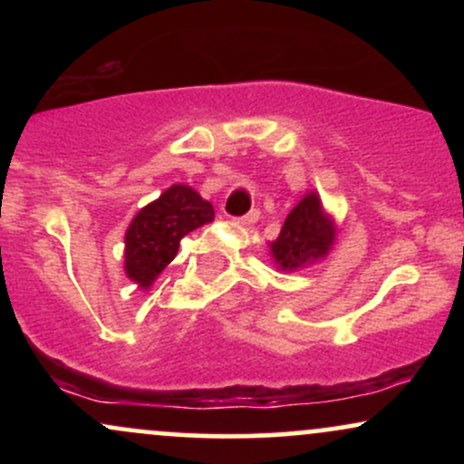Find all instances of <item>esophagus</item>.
Returning <instances> with one entry per match:
<instances>
[{
  "instance_id": "1",
  "label": "esophagus",
  "mask_w": 464,
  "mask_h": 464,
  "mask_svg": "<svg viewBox=\"0 0 464 464\" xmlns=\"http://www.w3.org/2000/svg\"><path fill=\"white\" fill-rule=\"evenodd\" d=\"M257 218H259V211H257V209H253V211H250V214L242 216V218H231V220L236 222V225H244V227H248V225H253V222L257 220Z\"/></svg>"
}]
</instances>
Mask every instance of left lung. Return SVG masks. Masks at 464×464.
<instances>
[{
    "label": "left lung",
    "mask_w": 464,
    "mask_h": 464,
    "mask_svg": "<svg viewBox=\"0 0 464 464\" xmlns=\"http://www.w3.org/2000/svg\"><path fill=\"white\" fill-rule=\"evenodd\" d=\"M334 216L324 209L321 196L307 191L285 218L279 237L270 242V257L276 270L299 273L323 262L335 244Z\"/></svg>",
    "instance_id": "obj_1"
}]
</instances>
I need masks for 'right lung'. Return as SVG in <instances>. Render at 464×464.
I'll use <instances>...</instances> for the list:
<instances>
[{
  "mask_svg": "<svg viewBox=\"0 0 464 464\" xmlns=\"http://www.w3.org/2000/svg\"><path fill=\"white\" fill-rule=\"evenodd\" d=\"M214 207L194 188L174 183L137 211L124 236V270L141 290L154 284L161 270L177 257L180 239L214 222Z\"/></svg>",
  "mask_w": 464,
  "mask_h": 464,
  "instance_id": "1",
  "label": "right lung"
}]
</instances>
